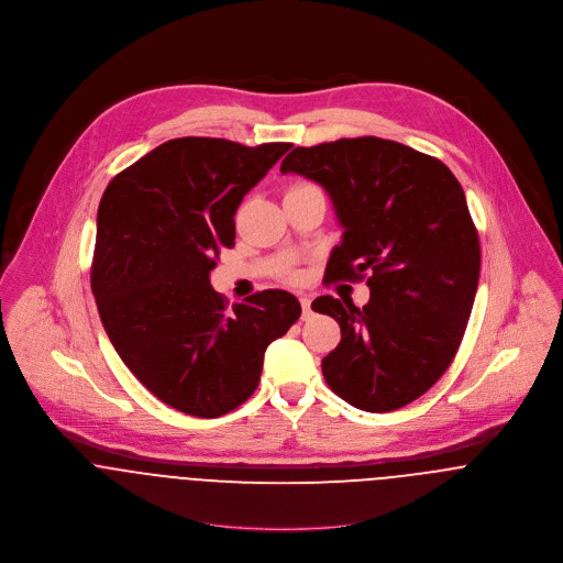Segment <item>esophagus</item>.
<instances>
[{"instance_id": "1", "label": "esophagus", "mask_w": 563, "mask_h": 563, "mask_svg": "<svg viewBox=\"0 0 563 563\" xmlns=\"http://www.w3.org/2000/svg\"><path fill=\"white\" fill-rule=\"evenodd\" d=\"M299 303H301V310H303V321L310 319V314H312V303H310V299L301 295V297H299Z\"/></svg>"}]
</instances>
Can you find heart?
I'll return each mask as SVG.
<instances>
[{
	"label": "heart",
	"instance_id": "1",
	"mask_svg": "<svg viewBox=\"0 0 563 563\" xmlns=\"http://www.w3.org/2000/svg\"><path fill=\"white\" fill-rule=\"evenodd\" d=\"M303 186H310V184H306V181H297V184H290V186H288V190H295V188H303Z\"/></svg>",
	"mask_w": 563,
	"mask_h": 563
}]
</instances>
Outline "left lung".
I'll use <instances>...</instances> for the list:
<instances>
[{"instance_id":"1","label":"left lung","mask_w":563,"mask_h":563,"mask_svg":"<svg viewBox=\"0 0 563 563\" xmlns=\"http://www.w3.org/2000/svg\"><path fill=\"white\" fill-rule=\"evenodd\" d=\"M282 173L333 199L344 239L324 284L371 288L362 310L329 295L312 303L342 331L322 357L327 386L375 413L416 401L451 366L477 295L482 246L462 184L444 162L377 136L295 147Z\"/></svg>"}]
</instances>
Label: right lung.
Masks as SVG:
<instances>
[{
	"mask_svg": "<svg viewBox=\"0 0 563 563\" xmlns=\"http://www.w3.org/2000/svg\"><path fill=\"white\" fill-rule=\"evenodd\" d=\"M290 143L184 136L108 184L97 212L90 288L110 342L162 402L217 418L246 401L266 346L301 317L297 297L262 290L242 303L210 286L236 239L242 197Z\"/></svg>",
	"mask_w": 563,
	"mask_h": 563,
	"instance_id": "1",
	"label": "right lung"
}]
</instances>
